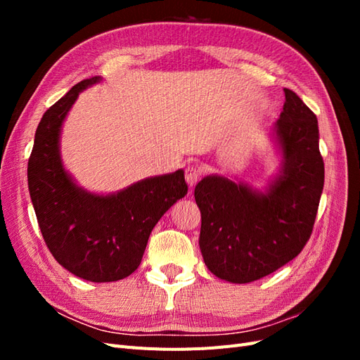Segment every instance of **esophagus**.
<instances>
[{"label": "esophagus", "mask_w": 360, "mask_h": 360, "mask_svg": "<svg viewBox=\"0 0 360 360\" xmlns=\"http://www.w3.org/2000/svg\"><path fill=\"white\" fill-rule=\"evenodd\" d=\"M200 176H201V169L198 167L188 165L186 168H184V179H186V181H188V184H189L191 188L197 184Z\"/></svg>", "instance_id": "obj_1"}]
</instances>
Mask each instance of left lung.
<instances>
[{
    "label": "left lung",
    "instance_id": "8db88e82",
    "mask_svg": "<svg viewBox=\"0 0 360 360\" xmlns=\"http://www.w3.org/2000/svg\"><path fill=\"white\" fill-rule=\"evenodd\" d=\"M284 93V110L271 127L281 169L269 188L259 192L216 174L195 188L204 263L233 284L264 278L296 258L317 216L324 184L319 122L296 93Z\"/></svg>",
    "mask_w": 360,
    "mask_h": 360
}]
</instances>
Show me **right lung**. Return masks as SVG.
Returning <instances> with one entry per match:
<instances>
[{
  "label": "right lung",
  "mask_w": 360,
  "mask_h": 360,
  "mask_svg": "<svg viewBox=\"0 0 360 360\" xmlns=\"http://www.w3.org/2000/svg\"><path fill=\"white\" fill-rule=\"evenodd\" d=\"M101 79L78 82L43 114L28 160V188L53 258L75 276L112 282L138 269L151 230L188 193V184L183 169L110 195L86 192L73 181L60 156L61 126L79 93Z\"/></svg>",
  "instance_id": "1"
}]
</instances>
